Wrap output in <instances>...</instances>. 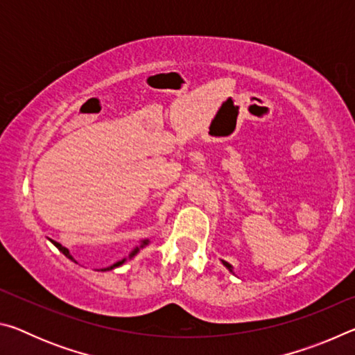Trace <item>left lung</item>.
Segmentation results:
<instances>
[{
	"mask_svg": "<svg viewBox=\"0 0 355 355\" xmlns=\"http://www.w3.org/2000/svg\"><path fill=\"white\" fill-rule=\"evenodd\" d=\"M222 263H224V266L228 269V271L233 272V268H232V264H230V263H227V261H222Z\"/></svg>",
	"mask_w": 355,
	"mask_h": 355,
	"instance_id": "8db88e82",
	"label": "left lung"
}]
</instances>
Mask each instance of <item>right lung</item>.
Masks as SVG:
<instances>
[{"label": "right lung", "mask_w": 355, "mask_h": 355, "mask_svg": "<svg viewBox=\"0 0 355 355\" xmlns=\"http://www.w3.org/2000/svg\"><path fill=\"white\" fill-rule=\"evenodd\" d=\"M53 244H55L56 245V248L59 249V250H61L62 252V254L65 255V257H67V258H70V260H73V257H71L70 255V252H69V249H65L64 248V245H61V244H59V243H56V241H51ZM148 244V239H144V241H141V245H139V248H136L133 252H131V254H130V258L131 257H135L136 254H137V252H139V249L141 248H144V245H147ZM75 261V260H73ZM125 260H122V261H117L116 264H112V266H110V268H105V269H101V271H110V269H114V268H117V266H120V264H122Z\"/></svg>", "instance_id": "add662e5"}]
</instances>
